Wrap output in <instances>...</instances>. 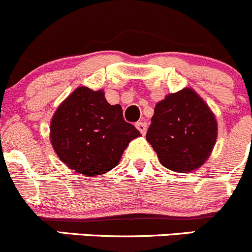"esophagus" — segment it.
Masks as SVG:
<instances>
[{
    "instance_id": "obj_1",
    "label": "esophagus",
    "mask_w": 252,
    "mask_h": 252,
    "mask_svg": "<svg viewBox=\"0 0 252 252\" xmlns=\"http://www.w3.org/2000/svg\"><path fill=\"white\" fill-rule=\"evenodd\" d=\"M135 126H136V128H138V130L142 134V135H145V134H146L147 126H146V123H145V122H138Z\"/></svg>"
}]
</instances>
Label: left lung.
Wrapping results in <instances>:
<instances>
[{"mask_svg":"<svg viewBox=\"0 0 252 252\" xmlns=\"http://www.w3.org/2000/svg\"><path fill=\"white\" fill-rule=\"evenodd\" d=\"M146 140L163 167L189 173L206 163L216 145V116L191 88L168 94L157 102Z\"/></svg>","mask_w":252,"mask_h":252,"instance_id":"1","label":"left lung"}]
</instances>
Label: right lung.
<instances>
[{
	"label": "right lung",
	"mask_w": 252,
	"mask_h": 252,
	"mask_svg": "<svg viewBox=\"0 0 252 252\" xmlns=\"http://www.w3.org/2000/svg\"><path fill=\"white\" fill-rule=\"evenodd\" d=\"M140 136L123 119L121 105H110L103 90L75 89L53 113L50 141L61 161L79 174L96 177L119 163L129 142Z\"/></svg>",
	"instance_id": "1"
}]
</instances>
